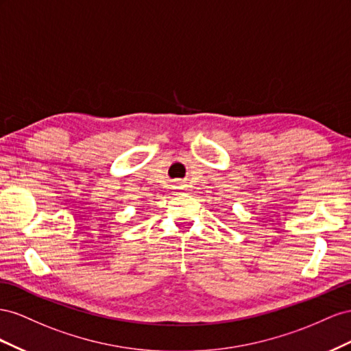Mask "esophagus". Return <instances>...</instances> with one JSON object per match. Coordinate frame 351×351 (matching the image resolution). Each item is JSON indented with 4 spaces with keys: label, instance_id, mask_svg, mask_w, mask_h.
Here are the masks:
<instances>
[{
    "label": "esophagus",
    "instance_id": "34e87169",
    "mask_svg": "<svg viewBox=\"0 0 351 351\" xmlns=\"http://www.w3.org/2000/svg\"><path fill=\"white\" fill-rule=\"evenodd\" d=\"M178 188H179V186H178Z\"/></svg>",
    "mask_w": 351,
    "mask_h": 351
}]
</instances>
